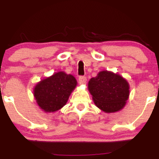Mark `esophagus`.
<instances>
[{"label": "esophagus", "mask_w": 159, "mask_h": 159, "mask_svg": "<svg viewBox=\"0 0 159 159\" xmlns=\"http://www.w3.org/2000/svg\"><path fill=\"white\" fill-rule=\"evenodd\" d=\"M78 81H79L80 84H84L86 81H87V78L84 77V76H81L78 79Z\"/></svg>", "instance_id": "1"}]
</instances>
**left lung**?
Segmentation results:
<instances>
[{"label": "left lung", "instance_id": "left-lung-1", "mask_svg": "<svg viewBox=\"0 0 159 159\" xmlns=\"http://www.w3.org/2000/svg\"><path fill=\"white\" fill-rule=\"evenodd\" d=\"M88 90L95 105L105 113L117 112L129 97V84L117 73L103 70L90 78Z\"/></svg>", "mask_w": 159, "mask_h": 159}]
</instances>
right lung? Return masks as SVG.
I'll use <instances>...</instances> for the list:
<instances>
[{
  "mask_svg": "<svg viewBox=\"0 0 159 159\" xmlns=\"http://www.w3.org/2000/svg\"><path fill=\"white\" fill-rule=\"evenodd\" d=\"M76 86L77 81L72 75L61 71L38 82L34 87V96L43 111L55 112L66 104Z\"/></svg>",
  "mask_w": 159,
  "mask_h": 159,
  "instance_id": "add662e5",
  "label": "right lung"
}]
</instances>
